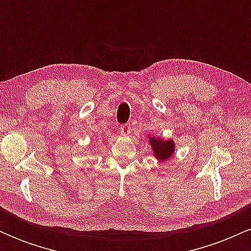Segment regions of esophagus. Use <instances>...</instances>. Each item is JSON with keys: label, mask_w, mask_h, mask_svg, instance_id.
Masks as SVG:
<instances>
[{"label": "esophagus", "mask_w": 251, "mask_h": 251, "mask_svg": "<svg viewBox=\"0 0 251 251\" xmlns=\"http://www.w3.org/2000/svg\"><path fill=\"white\" fill-rule=\"evenodd\" d=\"M131 125L129 124H125V125H122V127H120V132H122V134L124 135H128L131 133Z\"/></svg>", "instance_id": "obj_1"}]
</instances>
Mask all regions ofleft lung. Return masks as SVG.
I'll return each mask as SVG.
<instances>
[{
    "label": "left lung",
    "instance_id": "1",
    "mask_svg": "<svg viewBox=\"0 0 251 251\" xmlns=\"http://www.w3.org/2000/svg\"><path fill=\"white\" fill-rule=\"evenodd\" d=\"M151 143L153 145L154 153L157 155L158 159L165 160L169 157H171V154L174 153L175 145L171 140L169 142H163V140H154L153 138H151Z\"/></svg>",
    "mask_w": 251,
    "mask_h": 251
}]
</instances>
